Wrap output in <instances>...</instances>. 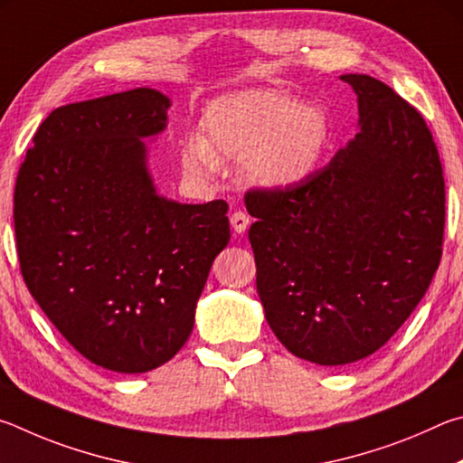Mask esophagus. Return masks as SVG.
<instances>
[{"mask_svg": "<svg viewBox=\"0 0 463 463\" xmlns=\"http://www.w3.org/2000/svg\"><path fill=\"white\" fill-rule=\"evenodd\" d=\"M230 222H232L233 232L244 233L248 230V225H250V217L244 213V211H236V213L230 217Z\"/></svg>", "mask_w": 463, "mask_h": 463, "instance_id": "1", "label": "esophagus"}]
</instances>
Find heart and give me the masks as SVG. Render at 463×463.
I'll return each mask as SVG.
<instances>
[{
    "instance_id": "heart-1",
    "label": "heart",
    "mask_w": 463,
    "mask_h": 463,
    "mask_svg": "<svg viewBox=\"0 0 463 463\" xmlns=\"http://www.w3.org/2000/svg\"><path fill=\"white\" fill-rule=\"evenodd\" d=\"M201 128V137L183 144L186 173L207 178L217 165L244 162L248 181L269 191L311 178L329 144L326 111L274 89L219 97L203 113Z\"/></svg>"
}]
</instances>
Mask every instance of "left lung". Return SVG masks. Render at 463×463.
<instances>
[{
	"mask_svg": "<svg viewBox=\"0 0 463 463\" xmlns=\"http://www.w3.org/2000/svg\"><path fill=\"white\" fill-rule=\"evenodd\" d=\"M360 132L326 168L250 191L248 232L266 321L319 366L364 360L425 297L441 260L445 183L420 113L370 75H342Z\"/></svg>",
	"mask_w": 463,
	"mask_h": 463,
	"instance_id": "obj_1",
	"label": "left lung"
}]
</instances>
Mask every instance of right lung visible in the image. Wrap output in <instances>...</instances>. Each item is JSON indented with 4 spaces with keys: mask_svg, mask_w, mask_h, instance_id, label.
Returning a JSON list of instances; mask_svg holds the SVG:
<instances>
[{
    "mask_svg": "<svg viewBox=\"0 0 463 463\" xmlns=\"http://www.w3.org/2000/svg\"><path fill=\"white\" fill-rule=\"evenodd\" d=\"M170 99L137 87L54 109L14 193L22 277L89 362L121 374L166 364L189 339L211 264L230 241L227 203L162 197L148 146Z\"/></svg>",
    "mask_w": 463,
    "mask_h": 463,
    "instance_id": "right-lung-1",
    "label": "right lung"
}]
</instances>
